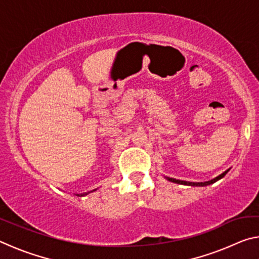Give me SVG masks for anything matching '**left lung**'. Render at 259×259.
<instances>
[{
    "label": "left lung",
    "instance_id": "obj_1",
    "mask_svg": "<svg viewBox=\"0 0 259 259\" xmlns=\"http://www.w3.org/2000/svg\"><path fill=\"white\" fill-rule=\"evenodd\" d=\"M231 169V168H230ZM230 169H227L226 171H224L223 174L219 175V176H217L216 178L211 179V181H208V182H201V183H193V182H185V181H179V179H175V178H170V177H165V179H168L169 182H172V183H177V184H182V185H190V186H207V185H211V184L216 183L217 181H219V179L223 178L225 176V175L230 171Z\"/></svg>",
    "mask_w": 259,
    "mask_h": 259
}]
</instances>
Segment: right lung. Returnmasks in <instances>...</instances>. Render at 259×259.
Segmentation results:
<instances>
[{"label":"right lung","mask_w":259,"mask_h":259,"mask_svg":"<svg viewBox=\"0 0 259 259\" xmlns=\"http://www.w3.org/2000/svg\"><path fill=\"white\" fill-rule=\"evenodd\" d=\"M95 191H97V188H96V190H93V191L88 192V193H83V194H76V195H77V196H84V195H87V194H89V193H91V192H95Z\"/></svg>","instance_id":"right-lung-1"}]
</instances>
